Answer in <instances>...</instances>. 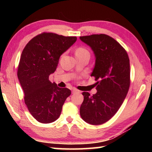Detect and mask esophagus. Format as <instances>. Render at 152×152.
<instances>
[{
  "label": "esophagus",
  "instance_id": "esophagus-1",
  "mask_svg": "<svg viewBox=\"0 0 152 152\" xmlns=\"http://www.w3.org/2000/svg\"><path fill=\"white\" fill-rule=\"evenodd\" d=\"M72 93H78V92H80L79 91H78V90L76 89V88H73L72 91Z\"/></svg>",
  "mask_w": 152,
  "mask_h": 152
}]
</instances>
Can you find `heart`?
<instances>
[{"label":"heart","mask_w":152,"mask_h":152,"mask_svg":"<svg viewBox=\"0 0 152 152\" xmlns=\"http://www.w3.org/2000/svg\"><path fill=\"white\" fill-rule=\"evenodd\" d=\"M88 53L85 48H79L76 51V54L77 53Z\"/></svg>","instance_id":"b5f03b06"}]
</instances>
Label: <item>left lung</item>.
Instances as JSON below:
<instances>
[{
	"mask_svg": "<svg viewBox=\"0 0 152 152\" xmlns=\"http://www.w3.org/2000/svg\"><path fill=\"white\" fill-rule=\"evenodd\" d=\"M95 56L94 76L97 92L93 95L83 92L80 114L84 121L101 125L114 116L130 86V64L126 50L113 37L105 34L82 36Z\"/></svg>",
	"mask_w": 152,
	"mask_h": 152,
	"instance_id": "1",
	"label": "left lung"
}]
</instances>
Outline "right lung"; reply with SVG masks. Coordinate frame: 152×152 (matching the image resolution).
<instances>
[{
	"label": "right lung",
	"mask_w": 152,
	"mask_h": 152,
	"mask_svg": "<svg viewBox=\"0 0 152 152\" xmlns=\"http://www.w3.org/2000/svg\"><path fill=\"white\" fill-rule=\"evenodd\" d=\"M77 39L53 33H42L31 39L22 51L17 76L29 113L40 123L57 120L71 91L51 83L49 76L57 68L60 57Z\"/></svg>",
	"instance_id": "obj_1"
}]
</instances>
